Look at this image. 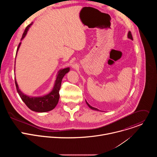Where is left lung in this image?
<instances>
[{
	"label": "left lung",
	"mask_w": 157,
	"mask_h": 157,
	"mask_svg": "<svg viewBox=\"0 0 157 157\" xmlns=\"http://www.w3.org/2000/svg\"><path fill=\"white\" fill-rule=\"evenodd\" d=\"M127 36H128V38H130V39H131V40H133V37H132V33H131V32H128V35H127ZM86 104H87V105L89 106V108H91V109H93V110H99V109H96V108H95V107H92V106H91L90 105H89V104H88V102L86 101Z\"/></svg>",
	"instance_id": "obj_1"
}]
</instances>
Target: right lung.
<instances>
[{"label": "right lung", "mask_w": 157, "mask_h": 157, "mask_svg": "<svg viewBox=\"0 0 157 157\" xmlns=\"http://www.w3.org/2000/svg\"><path fill=\"white\" fill-rule=\"evenodd\" d=\"M32 25V23L26 27L23 35H22L21 40H23L24 37L26 36L27 32ZM20 44H21V42L19 43L18 46V48L17 50V53L18 50V48H20ZM69 71H70V68H66L60 70L58 72V74L56 75V78L55 82L54 87L52 89V91L47 95H44L43 96H38V97H32V96H29L27 95L24 94L19 89L16 79H15L17 91L20 98L21 99V100L25 102V104L30 110L35 112H37V113H45V112L50 111L53 110L58 103V101L59 98V91L61 84L62 79L64 76V75Z\"/></svg>", "instance_id": "1"}]
</instances>
